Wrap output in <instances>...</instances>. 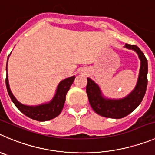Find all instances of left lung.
Returning a JSON list of instances; mask_svg holds the SVG:
<instances>
[{
    "mask_svg": "<svg viewBox=\"0 0 155 155\" xmlns=\"http://www.w3.org/2000/svg\"><path fill=\"white\" fill-rule=\"evenodd\" d=\"M125 47L133 50L138 53L141 60L139 76L136 87L131 94L119 100L106 99L101 93L97 84L89 78H87L86 93L89 103L94 112L105 118H121L129 115L140 105L145 95L147 85V61L145 56L135 45L126 43Z\"/></svg>",
    "mask_w": 155,
    "mask_h": 155,
    "instance_id": "8db88e82",
    "label": "left lung"
}]
</instances>
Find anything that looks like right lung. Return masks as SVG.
Listing matches in <instances>:
<instances>
[{
    "label": "right lung",
    "mask_w": 155,
    "mask_h": 155,
    "mask_svg": "<svg viewBox=\"0 0 155 155\" xmlns=\"http://www.w3.org/2000/svg\"><path fill=\"white\" fill-rule=\"evenodd\" d=\"M7 66H8V63H7ZM6 71H7L5 80L6 86H7L8 92L12 102H14V104L19 110L23 114H24L26 116L40 121H48V120L56 118V116L60 115V112L63 110V105H64L65 101H66V93L69 91V88L72 86L75 79V76H72V77L67 78V79L61 81L56 89V95L53 97V100L49 103L43 104V105H37V106H28V105H23L21 102H19L14 96L9 87L7 66H6Z\"/></svg>",
    "instance_id": "right-lung-1"
}]
</instances>
